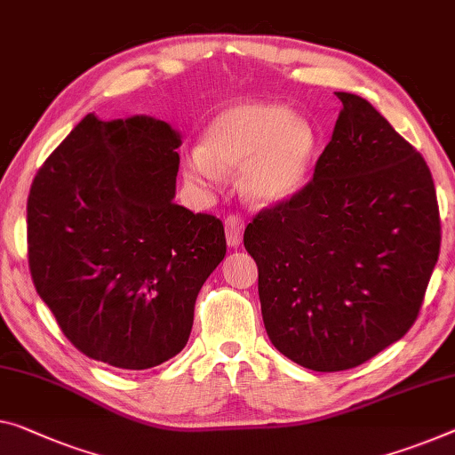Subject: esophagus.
<instances>
[{
    "instance_id": "1",
    "label": "esophagus",
    "mask_w": 455,
    "mask_h": 455,
    "mask_svg": "<svg viewBox=\"0 0 455 455\" xmlns=\"http://www.w3.org/2000/svg\"><path fill=\"white\" fill-rule=\"evenodd\" d=\"M243 230H245V222L241 216L230 214L225 219V233H227V245L228 247H239L243 241Z\"/></svg>"
}]
</instances>
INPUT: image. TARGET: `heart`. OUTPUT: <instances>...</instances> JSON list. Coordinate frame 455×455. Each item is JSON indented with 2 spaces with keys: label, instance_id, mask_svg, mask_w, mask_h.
I'll list each match as a JSON object with an SVG mask.
<instances>
[{
  "label": "heart",
  "instance_id": "heart-1",
  "mask_svg": "<svg viewBox=\"0 0 455 455\" xmlns=\"http://www.w3.org/2000/svg\"><path fill=\"white\" fill-rule=\"evenodd\" d=\"M316 142L315 126L290 108L245 101L216 114L202 148L189 155L186 175L192 184L210 186L222 169H241L239 186L249 202L280 204L308 181Z\"/></svg>",
  "mask_w": 455,
  "mask_h": 455
}]
</instances>
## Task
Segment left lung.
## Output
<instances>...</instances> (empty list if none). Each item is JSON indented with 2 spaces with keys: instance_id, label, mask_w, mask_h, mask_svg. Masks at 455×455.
<instances>
[{
  "instance_id": "left-lung-1",
  "label": "left lung",
  "mask_w": 455,
  "mask_h": 455,
  "mask_svg": "<svg viewBox=\"0 0 455 455\" xmlns=\"http://www.w3.org/2000/svg\"><path fill=\"white\" fill-rule=\"evenodd\" d=\"M337 98L343 110L313 180L243 236L269 341L315 371L355 368L404 337L442 245L421 153L368 100Z\"/></svg>"
}]
</instances>
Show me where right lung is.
<instances>
[{
    "label": "right lung",
    "instance_id": "1",
    "mask_svg": "<svg viewBox=\"0 0 455 455\" xmlns=\"http://www.w3.org/2000/svg\"><path fill=\"white\" fill-rule=\"evenodd\" d=\"M180 145L163 120L87 114L32 181L34 288L81 354L114 368L178 355L225 259L222 222L173 202Z\"/></svg>",
    "mask_w": 455,
    "mask_h": 455
}]
</instances>
